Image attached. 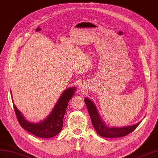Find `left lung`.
<instances>
[{
	"label": "left lung",
	"mask_w": 158,
	"mask_h": 158,
	"mask_svg": "<svg viewBox=\"0 0 158 158\" xmlns=\"http://www.w3.org/2000/svg\"><path fill=\"white\" fill-rule=\"evenodd\" d=\"M84 101L87 107L92 124L94 125L95 131L100 136L110 137V138L123 137L132 132L141 123V121H139L135 124L124 127L109 126L101 118L94 102L87 98H85Z\"/></svg>",
	"instance_id": "1"
}]
</instances>
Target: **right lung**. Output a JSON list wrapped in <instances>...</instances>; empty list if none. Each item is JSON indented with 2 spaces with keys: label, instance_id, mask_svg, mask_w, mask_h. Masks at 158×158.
I'll return each instance as SVG.
<instances>
[{
  "label": "right lung",
  "instance_id": "1",
  "mask_svg": "<svg viewBox=\"0 0 158 158\" xmlns=\"http://www.w3.org/2000/svg\"><path fill=\"white\" fill-rule=\"evenodd\" d=\"M75 87L67 88L60 95L52 110L43 121L40 122H31L25 119L13 103V107L18 121L21 127L31 134L42 138H51L61 131L63 125V118L69 100L75 95ZM10 94L12 93L10 91ZM12 101L13 102V98Z\"/></svg>",
  "mask_w": 158,
  "mask_h": 158
}]
</instances>
